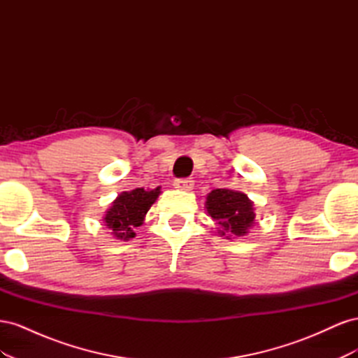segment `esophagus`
<instances>
[{
	"label": "esophagus",
	"mask_w": 358,
	"mask_h": 358,
	"mask_svg": "<svg viewBox=\"0 0 358 358\" xmlns=\"http://www.w3.org/2000/svg\"><path fill=\"white\" fill-rule=\"evenodd\" d=\"M173 185H175V188L182 189V191H191L194 188V180L192 179H176Z\"/></svg>",
	"instance_id": "esophagus-1"
}]
</instances>
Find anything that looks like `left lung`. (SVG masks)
<instances>
[{
    "label": "left lung",
    "instance_id": "1",
    "mask_svg": "<svg viewBox=\"0 0 358 358\" xmlns=\"http://www.w3.org/2000/svg\"><path fill=\"white\" fill-rule=\"evenodd\" d=\"M204 209L218 224L216 231L225 239L246 236L255 224L254 201L241 191L213 189L206 196Z\"/></svg>",
    "mask_w": 358,
    "mask_h": 358
}]
</instances>
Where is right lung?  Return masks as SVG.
I'll list each match as a JSON object with an SVG mask.
<instances>
[{
  "label": "right lung",
  "mask_w": 358,
  "mask_h": 358,
  "mask_svg": "<svg viewBox=\"0 0 358 358\" xmlns=\"http://www.w3.org/2000/svg\"><path fill=\"white\" fill-rule=\"evenodd\" d=\"M161 194V187L154 189L136 188L122 191L112 201L103 216L104 225L117 241H129L136 237V229L145 222L146 213Z\"/></svg>",
  "instance_id": "add662e5"
}]
</instances>
